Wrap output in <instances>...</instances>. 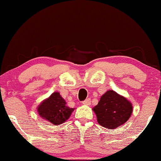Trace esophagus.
I'll list each match as a JSON object with an SVG mask.
<instances>
[{"label": "esophagus", "instance_id": "1", "mask_svg": "<svg viewBox=\"0 0 161 161\" xmlns=\"http://www.w3.org/2000/svg\"><path fill=\"white\" fill-rule=\"evenodd\" d=\"M90 103H91V100H90V98L86 99V100H85L84 101H83L82 103L84 104V105H87V106H89V105L90 104Z\"/></svg>", "mask_w": 161, "mask_h": 161}]
</instances>
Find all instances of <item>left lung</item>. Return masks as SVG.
<instances>
[{"instance_id": "8db88e82", "label": "left lung", "mask_w": 161, "mask_h": 161, "mask_svg": "<svg viewBox=\"0 0 161 161\" xmlns=\"http://www.w3.org/2000/svg\"><path fill=\"white\" fill-rule=\"evenodd\" d=\"M93 110L100 125L115 129L129 120L132 113V104L114 90H108Z\"/></svg>"}]
</instances>
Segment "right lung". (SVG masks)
Wrapping results in <instances>:
<instances>
[{"mask_svg":"<svg viewBox=\"0 0 161 161\" xmlns=\"http://www.w3.org/2000/svg\"><path fill=\"white\" fill-rule=\"evenodd\" d=\"M75 108L66 106V102L58 92H55L38 106L37 111L42 118L55 125L62 124L69 119Z\"/></svg>","mask_w":161,"mask_h":161,"instance_id":"obj_1","label":"right lung"}]
</instances>
